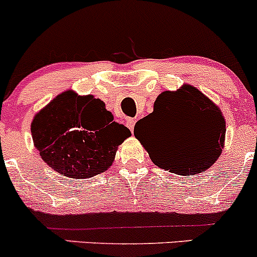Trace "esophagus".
Here are the masks:
<instances>
[{
  "mask_svg": "<svg viewBox=\"0 0 257 257\" xmlns=\"http://www.w3.org/2000/svg\"><path fill=\"white\" fill-rule=\"evenodd\" d=\"M136 121L137 120L134 118H131V119H128V120H126V126H128L129 131H131V132L134 131V125H136Z\"/></svg>",
  "mask_w": 257,
  "mask_h": 257,
  "instance_id": "obj_1",
  "label": "esophagus"
}]
</instances>
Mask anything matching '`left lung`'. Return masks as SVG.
Returning <instances> with one entry per match:
<instances>
[{"mask_svg":"<svg viewBox=\"0 0 257 257\" xmlns=\"http://www.w3.org/2000/svg\"><path fill=\"white\" fill-rule=\"evenodd\" d=\"M142 128L158 131L160 136L141 137ZM225 133L220 108L190 84L158 95L153 113L134 126V136L153 162L180 175L209 169L221 154Z\"/></svg>","mask_w":257,"mask_h":257,"instance_id":"1","label":"left lung"}]
</instances>
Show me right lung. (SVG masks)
Returning <instances> with one entry per match:
<instances>
[{
	"label": "right lung",
	"instance_id": "obj_1",
	"mask_svg": "<svg viewBox=\"0 0 257 257\" xmlns=\"http://www.w3.org/2000/svg\"><path fill=\"white\" fill-rule=\"evenodd\" d=\"M103 100L66 90L33 118L31 132L41 158L61 175L92 178L112 165L131 131L113 120Z\"/></svg>",
	"mask_w": 257,
	"mask_h": 257
}]
</instances>
